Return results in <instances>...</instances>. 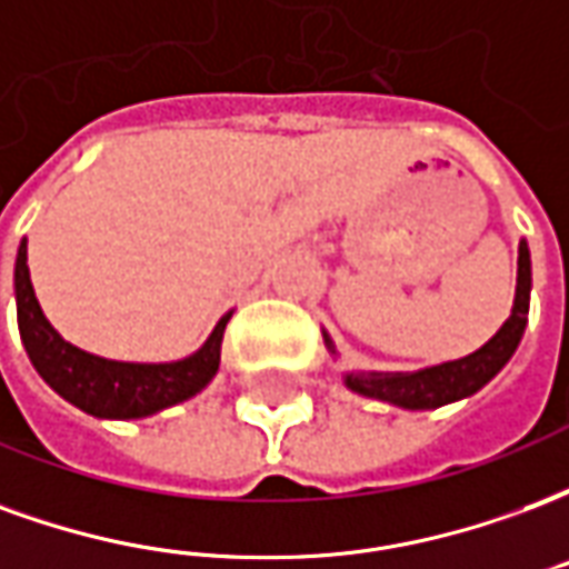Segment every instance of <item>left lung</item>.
Masks as SVG:
<instances>
[{"mask_svg":"<svg viewBox=\"0 0 569 569\" xmlns=\"http://www.w3.org/2000/svg\"><path fill=\"white\" fill-rule=\"evenodd\" d=\"M527 310H530V249H527V240H521L518 243V286H515L512 313L488 345L478 347L476 353L463 359L429 366V369L420 371H347L345 383L353 393L381 399V402L408 408V411H427V408L466 399V396L478 393L512 359V353L521 345V335H525ZM322 338H326V347L335 353L332 338L329 335H322Z\"/></svg>","mask_w":569,"mask_h":569,"instance_id":"8db88e82","label":"left lung"}]
</instances>
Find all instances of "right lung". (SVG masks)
I'll use <instances>...</instances> for the list:
<instances>
[{
    "label": "right lung",
    "mask_w": 569,
    "mask_h": 569,
    "mask_svg": "<svg viewBox=\"0 0 569 569\" xmlns=\"http://www.w3.org/2000/svg\"><path fill=\"white\" fill-rule=\"evenodd\" d=\"M14 298L20 341L44 383L76 408L106 420L149 418L198 396L219 371L222 335L231 320V313H224L198 353L176 362H116L93 357L63 341L39 308L30 283L27 240H20L14 261Z\"/></svg>",
    "instance_id": "obj_1"
}]
</instances>
